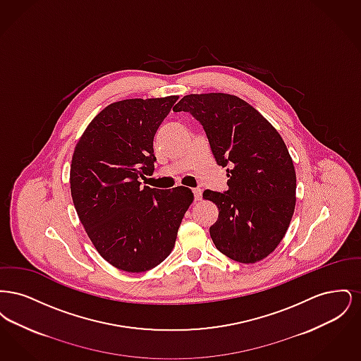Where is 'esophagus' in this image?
<instances>
[{
  "instance_id": "esophagus-1",
  "label": "esophagus",
  "mask_w": 361,
  "mask_h": 361,
  "mask_svg": "<svg viewBox=\"0 0 361 361\" xmlns=\"http://www.w3.org/2000/svg\"><path fill=\"white\" fill-rule=\"evenodd\" d=\"M193 196H195V202L202 200V190L200 189H193Z\"/></svg>"
}]
</instances>
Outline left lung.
Instances as JSON below:
<instances>
[{"mask_svg": "<svg viewBox=\"0 0 361 361\" xmlns=\"http://www.w3.org/2000/svg\"><path fill=\"white\" fill-rule=\"evenodd\" d=\"M173 111L200 121L216 164L228 166V190L203 193L219 209L209 227L216 249L242 264L268 257L296 203V173L283 137L256 108L228 93L187 94Z\"/></svg>", "mask_w": 361, "mask_h": 361, "instance_id": "1", "label": "left lung"}]
</instances>
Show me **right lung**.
<instances>
[{
  "instance_id": "right-lung-1",
  "label": "right lung",
  "mask_w": 361,
  "mask_h": 361,
  "mask_svg": "<svg viewBox=\"0 0 361 361\" xmlns=\"http://www.w3.org/2000/svg\"><path fill=\"white\" fill-rule=\"evenodd\" d=\"M178 96L109 104L78 139L70 165L77 215L100 256L139 274L161 264L174 247L192 190L140 187L154 171L153 140Z\"/></svg>"
}]
</instances>
